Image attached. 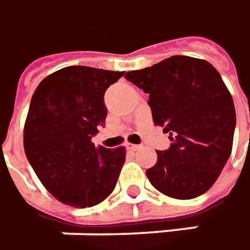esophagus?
<instances>
[{
    "mask_svg": "<svg viewBox=\"0 0 250 250\" xmlns=\"http://www.w3.org/2000/svg\"><path fill=\"white\" fill-rule=\"evenodd\" d=\"M125 147L128 148V150H131V151H136V150H139V148H140V146H139V145H131V143H127V145H125Z\"/></svg>",
    "mask_w": 250,
    "mask_h": 250,
    "instance_id": "esophagus-1",
    "label": "esophagus"
}]
</instances>
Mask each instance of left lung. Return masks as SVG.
I'll use <instances>...</instances> for the list:
<instances>
[{
  "label": "left lung",
  "mask_w": 250,
  "mask_h": 250,
  "mask_svg": "<svg viewBox=\"0 0 250 250\" xmlns=\"http://www.w3.org/2000/svg\"><path fill=\"white\" fill-rule=\"evenodd\" d=\"M125 77L147 93L154 125L173 142L169 150H157L156 165L146 170L150 183L182 200L208 192L232 153L236 125L217 70L200 58L173 56Z\"/></svg>",
  "instance_id": "1"
}]
</instances>
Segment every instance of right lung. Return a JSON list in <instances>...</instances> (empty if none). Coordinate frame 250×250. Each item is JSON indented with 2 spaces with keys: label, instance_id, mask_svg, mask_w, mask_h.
<instances>
[{
  "label": "right lung",
  "instance_id": "1",
  "mask_svg": "<svg viewBox=\"0 0 250 250\" xmlns=\"http://www.w3.org/2000/svg\"><path fill=\"white\" fill-rule=\"evenodd\" d=\"M123 74L71 65L35 88L24 125V150L42 186L64 205L91 208L116 188L125 148L96 147L91 137L107 116L105 90Z\"/></svg>",
  "mask_w": 250,
  "mask_h": 250
}]
</instances>
